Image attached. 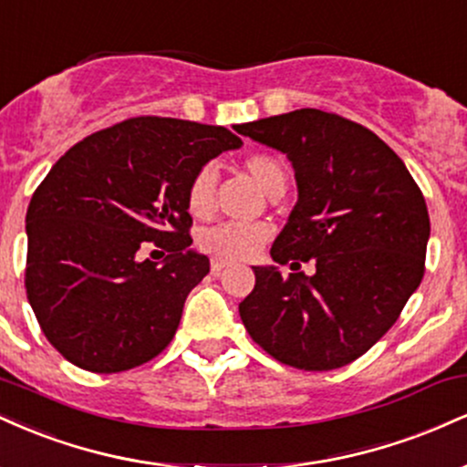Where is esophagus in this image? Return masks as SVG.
<instances>
[{
	"label": "esophagus",
	"instance_id": "obj_1",
	"mask_svg": "<svg viewBox=\"0 0 467 467\" xmlns=\"http://www.w3.org/2000/svg\"><path fill=\"white\" fill-rule=\"evenodd\" d=\"M223 267H226V264H223V261H213V264H211V272H213V275H215V276H219V275H222V270H223Z\"/></svg>",
	"mask_w": 467,
	"mask_h": 467
}]
</instances>
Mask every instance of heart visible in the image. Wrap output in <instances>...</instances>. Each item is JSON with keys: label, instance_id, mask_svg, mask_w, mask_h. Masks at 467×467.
I'll return each instance as SVG.
<instances>
[{"label": "heart", "instance_id": "obj_1", "mask_svg": "<svg viewBox=\"0 0 467 467\" xmlns=\"http://www.w3.org/2000/svg\"><path fill=\"white\" fill-rule=\"evenodd\" d=\"M244 171L267 197H275L276 192L285 191V169L275 155L252 153L244 160ZM215 186L217 173L213 171V166H202L192 175L189 189H186V208L192 217L208 219L213 215V211H215ZM267 237H270V233L264 226L222 223V226L203 230L200 234V248L213 259L234 264V261H245L254 256L264 248Z\"/></svg>", "mask_w": 467, "mask_h": 467}]
</instances>
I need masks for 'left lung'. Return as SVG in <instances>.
<instances>
[{"instance_id": "8db88e82", "label": "left lung", "mask_w": 467, "mask_h": 467, "mask_svg": "<svg viewBox=\"0 0 467 467\" xmlns=\"http://www.w3.org/2000/svg\"><path fill=\"white\" fill-rule=\"evenodd\" d=\"M285 153L298 202L270 254L292 272L254 265V289L239 303L252 340L283 364L331 371L367 353L423 278L431 237L426 200L406 164L373 131L320 109H296L237 125Z\"/></svg>"}]
</instances>
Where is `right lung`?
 <instances>
[{
    "label": "right lung",
    "instance_id": "add662e5",
    "mask_svg": "<svg viewBox=\"0 0 467 467\" xmlns=\"http://www.w3.org/2000/svg\"><path fill=\"white\" fill-rule=\"evenodd\" d=\"M226 127L140 116L74 144L36 186L26 294L50 345L92 373L140 367L173 340L189 292L211 272L191 250L186 189L239 149ZM170 254L158 266L140 250Z\"/></svg>",
    "mask_w": 467,
    "mask_h": 467
}]
</instances>
